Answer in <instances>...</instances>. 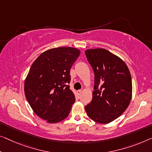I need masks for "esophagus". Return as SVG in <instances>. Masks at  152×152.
Instances as JSON below:
<instances>
[{
  "label": "esophagus",
  "instance_id": "esophagus-1",
  "mask_svg": "<svg viewBox=\"0 0 152 152\" xmlns=\"http://www.w3.org/2000/svg\"><path fill=\"white\" fill-rule=\"evenodd\" d=\"M81 93H82V91H81V90H78V91H77V95H78V97L80 96Z\"/></svg>",
  "mask_w": 152,
  "mask_h": 152
}]
</instances>
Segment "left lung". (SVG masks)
<instances>
[{
    "label": "left lung",
    "mask_w": 152,
    "mask_h": 152,
    "mask_svg": "<svg viewBox=\"0 0 152 152\" xmlns=\"http://www.w3.org/2000/svg\"><path fill=\"white\" fill-rule=\"evenodd\" d=\"M85 53L95 75L92 100L85 109L94 121L108 124L123 114L130 104V72L123 60L107 50L88 49Z\"/></svg>",
    "instance_id": "1"
}]
</instances>
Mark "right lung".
I'll use <instances>...</instances> for the list:
<instances>
[{"mask_svg": "<svg viewBox=\"0 0 152 152\" xmlns=\"http://www.w3.org/2000/svg\"><path fill=\"white\" fill-rule=\"evenodd\" d=\"M72 47L52 48L33 63L24 81V94L33 110L41 119L54 124L69 114L75 96L69 89L70 69L80 55Z\"/></svg>", "mask_w": 152, "mask_h": 152, "instance_id": "right-lung-1", "label": "right lung"}]
</instances>
